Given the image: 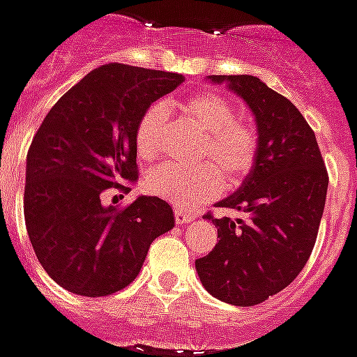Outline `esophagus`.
I'll list each match as a JSON object with an SVG mask.
<instances>
[{
	"instance_id": "1",
	"label": "esophagus",
	"mask_w": 357,
	"mask_h": 357,
	"mask_svg": "<svg viewBox=\"0 0 357 357\" xmlns=\"http://www.w3.org/2000/svg\"><path fill=\"white\" fill-rule=\"evenodd\" d=\"M174 220H176V223L184 225V223H190L194 220V215H190V213H186L183 210H174Z\"/></svg>"
}]
</instances>
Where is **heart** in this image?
<instances>
[{
	"instance_id": "obj_1",
	"label": "heart",
	"mask_w": 357,
	"mask_h": 357,
	"mask_svg": "<svg viewBox=\"0 0 357 357\" xmlns=\"http://www.w3.org/2000/svg\"><path fill=\"white\" fill-rule=\"evenodd\" d=\"M181 112L202 132L196 157L206 159L198 167L163 165L147 176V190L174 208L190 210L218 196L225 181L239 183L250 173L257 159L255 130L235 118V108L215 93H196L178 105ZM169 122L167 105H151L142 114L136 128L137 153L153 159L161 151Z\"/></svg>"
}]
</instances>
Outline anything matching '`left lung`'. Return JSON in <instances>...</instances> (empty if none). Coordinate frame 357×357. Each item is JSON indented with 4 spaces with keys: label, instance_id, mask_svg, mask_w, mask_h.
I'll return each instance as SVG.
<instances>
[{
    "label": "left lung",
    "instance_id": "left-lung-1",
    "mask_svg": "<svg viewBox=\"0 0 357 357\" xmlns=\"http://www.w3.org/2000/svg\"><path fill=\"white\" fill-rule=\"evenodd\" d=\"M243 99L257 122V159L218 208L249 220H213L218 245L196 260L206 291L239 307L258 305L287 287L311 257L323 218L328 174L314 132L286 97L255 75H208Z\"/></svg>",
    "mask_w": 357,
    "mask_h": 357
}]
</instances>
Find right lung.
<instances>
[{
  "label": "right lung",
  "instance_id": "add662e5",
  "mask_svg": "<svg viewBox=\"0 0 357 357\" xmlns=\"http://www.w3.org/2000/svg\"><path fill=\"white\" fill-rule=\"evenodd\" d=\"M183 81L181 73L107 63L44 118L26 155L24 223L38 262L63 289L85 297L124 289L149 245L174 227L173 208L157 196H137L124 210L100 198L136 183L137 122Z\"/></svg>",
  "mask_w": 357,
  "mask_h": 357
}]
</instances>
